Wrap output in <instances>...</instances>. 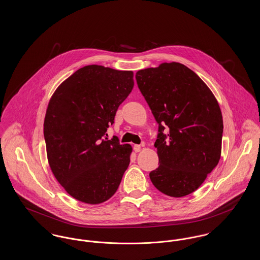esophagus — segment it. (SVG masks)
Segmentation results:
<instances>
[{
    "mask_svg": "<svg viewBox=\"0 0 260 260\" xmlns=\"http://www.w3.org/2000/svg\"><path fill=\"white\" fill-rule=\"evenodd\" d=\"M134 150H135V152H139L140 150H141V146L140 145H137V144H136L135 146H134Z\"/></svg>",
    "mask_w": 260,
    "mask_h": 260,
    "instance_id": "esophagus-1",
    "label": "esophagus"
}]
</instances>
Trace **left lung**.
Segmentation results:
<instances>
[{
  "label": "left lung",
  "mask_w": 260,
  "mask_h": 260,
  "mask_svg": "<svg viewBox=\"0 0 260 260\" xmlns=\"http://www.w3.org/2000/svg\"><path fill=\"white\" fill-rule=\"evenodd\" d=\"M137 86L159 134L160 166L149 173L161 193L179 198L196 191L221 155L223 120L218 102L195 72L178 62L137 71Z\"/></svg>",
  "instance_id": "left-lung-1"
}]
</instances>
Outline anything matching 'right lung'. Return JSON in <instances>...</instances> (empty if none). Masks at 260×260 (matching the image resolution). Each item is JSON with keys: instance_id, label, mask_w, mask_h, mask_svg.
I'll use <instances>...</instances> for the list:
<instances>
[{"instance_id": "right-lung-1", "label": "right lung", "mask_w": 260, "mask_h": 260, "mask_svg": "<svg viewBox=\"0 0 260 260\" xmlns=\"http://www.w3.org/2000/svg\"><path fill=\"white\" fill-rule=\"evenodd\" d=\"M133 71L87 65L52 94L44 122L50 170L73 198L90 205L116 193L133 148L104 138L134 87Z\"/></svg>"}]
</instances>
